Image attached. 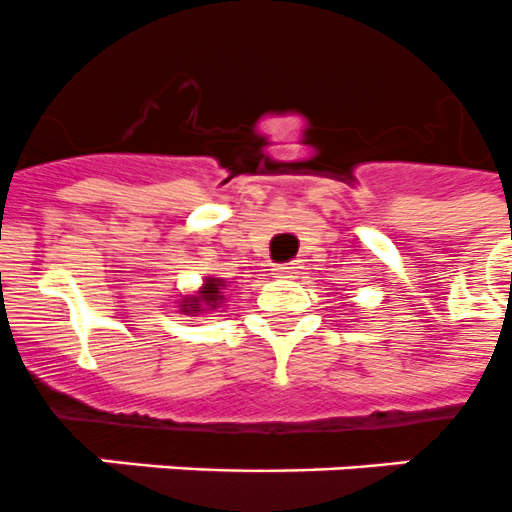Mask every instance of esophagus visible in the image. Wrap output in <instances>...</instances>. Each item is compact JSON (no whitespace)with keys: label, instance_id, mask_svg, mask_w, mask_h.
<instances>
[{"label":"esophagus","instance_id":"1","mask_svg":"<svg viewBox=\"0 0 512 512\" xmlns=\"http://www.w3.org/2000/svg\"><path fill=\"white\" fill-rule=\"evenodd\" d=\"M297 273H299L297 263H284V265H276V268H273V276L276 278H294Z\"/></svg>","mask_w":512,"mask_h":512}]
</instances>
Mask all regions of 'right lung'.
I'll return each instance as SVG.
<instances>
[{
	"instance_id": "add662e5",
	"label": "right lung",
	"mask_w": 512,
	"mask_h": 512,
	"mask_svg": "<svg viewBox=\"0 0 512 512\" xmlns=\"http://www.w3.org/2000/svg\"><path fill=\"white\" fill-rule=\"evenodd\" d=\"M226 286V281L223 278H207L205 286H202V292L197 294V297H186L184 305H181V310L184 313H199L202 310V305L207 307H218L220 299H223V289Z\"/></svg>"
}]
</instances>
